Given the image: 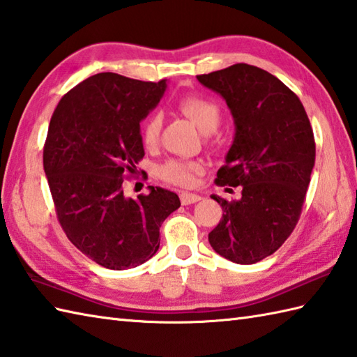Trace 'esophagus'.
Listing matches in <instances>:
<instances>
[{
    "label": "esophagus",
    "mask_w": 357,
    "mask_h": 357,
    "mask_svg": "<svg viewBox=\"0 0 357 357\" xmlns=\"http://www.w3.org/2000/svg\"><path fill=\"white\" fill-rule=\"evenodd\" d=\"M179 198H181V202H183V206H190V204H195V202L201 201V196H199V195L187 193V192L181 193Z\"/></svg>",
    "instance_id": "esophagus-1"
}]
</instances>
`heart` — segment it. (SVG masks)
Returning a JSON list of instances; mask_svg holds the SVG:
<instances>
[{"label": "heart", "instance_id": "heart-1", "mask_svg": "<svg viewBox=\"0 0 357 357\" xmlns=\"http://www.w3.org/2000/svg\"><path fill=\"white\" fill-rule=\"evenodd\" d=\"M179 112L185 115L202 133H211L221 123V107L206 96L187 95L178 101ZM162 118L158 113L150 115L141 126V141L146 147H153L161 133ZM202 170L199 161H185V159H169L159 165L158 174L165 183L188 187L193 184L195 174Z\"/></svg>", "mask_w": 357, "mask_h": 357}]
</instances>
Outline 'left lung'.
<instances>
[{
	"label": "left lung",
	"mask_w": 357,
	"mask_h": 357,
	"mask_svg": "<svg viewBox=\"0 0 357 357\" xmlns=\"http://www.w3.org/2000/svg\"><path fill=\"white\" fill-rule=\"evenodd\" d=\"M196 78L224 98L236 127L215 183L242 188L238 201L211 195L224 213L208 242L231 262H259L299 221L314 167L313 128L296 93L259 67L239 63Z\"/></svg>",
	"instance_id": "8db88e82"
}]
</instances>
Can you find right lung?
Wrapping results in <instances>:
<instances>
[{"instance_id":"1","label":"right lung","mask_w":357,"mask_h":357,"mask_svg":"<svg viewBox=\"0 0 357 357\" xmlns=\"http://www.w3.org/2000/svg\"><path fill=\"white\" fill-rule=\"evenodd\" d=\"M167 79L96 73L69 90L53 112L43 164L58 221L72 244L110 270L133 268L159 248V227L179 208L176 193L150 187L132 199L124 181L144 158L139 123Z\"/></svg>"}]
</instances>
